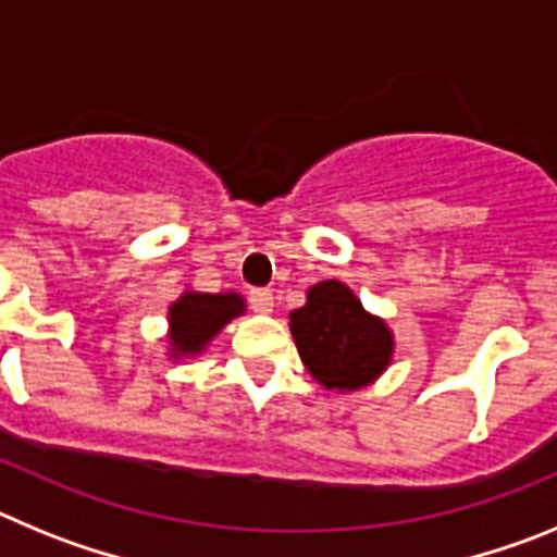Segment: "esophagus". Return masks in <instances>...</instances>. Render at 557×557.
Instances as JSON below:
<instances>
[{
	"label": "esophagus",
	"instance_id": "1",
	"mask_svg": "<svg viewBox=\"0 0 557 557\" xmlns=\"http://www.w3.org/2000/svg\"><path fill=\"white\" fill-rule=\"evenodd\" d=\"M273 293L270 289H253L250 293V307H253V312L259 314H270L273 312Z\"/></svg>",
	"mask_w": 557,
	"mask_h": 557
}]
</instances>
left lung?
<instances>
[{
	"mask_svg": "<svg viewBox=\"0 0 557 557\" xmlns=\"http://www.w3.org/2000/svg\"><path fill=\"white\" fill-rule=\"evenodd\" d=\"M289 332L309 376L334 393L373 385L393 362L396 337L348 284L329 278L307 289V304L289 312Z\"/></svg>",
	"mask_w": 557,
	"mask_h": 557,
	"instance_id": "left-lung-1",
	"label": "left lung"
}]
</instances>
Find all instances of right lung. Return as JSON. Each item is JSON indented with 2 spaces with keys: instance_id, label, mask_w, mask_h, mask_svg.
<instances>
[{
  "instance_id": "1",
  "label": "right lung",
  "mask_w": 557,
  "mask_h": 557,
  "mask_svg": "<svg viewBox=\"0 0 557 557\" xmlns=\"http://www.w3.org/2000/svg\"><path fill=\"white\" fill-rule=\"evenodd\" d=\"M245 298L239 293H198L184 289L166 307V357H200L234 318L245 314Z\"/></svg>"
}]
</instances>
